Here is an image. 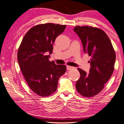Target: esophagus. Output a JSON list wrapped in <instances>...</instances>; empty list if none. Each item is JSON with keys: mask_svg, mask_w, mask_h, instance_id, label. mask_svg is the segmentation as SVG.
I'll return each instance as SVG.
<instances>
[{"mask_svg": "<svg viewBox=\"0 0 124 124\" xmlns=\"http://www.w3.org/2000/svg\"><path fill=\"white\" fill-rule=\"evenodd\" d=\"M66 68H67V69H68V70H71V69H73L74 67H73V66H68V65H67V66H66Z\"/></svg>", "mask_w": 124, "mask_h": 124, "instance_id": "obj_1", "label": "esophagus"}]
</instances>
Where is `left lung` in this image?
<instances>
[{"label":"left lung","instance_id":"8db88e82","mask_svg":"<svg viewBox=\"0 0 124 124\" xmlns=\"http://www.w3.org/2000/svg\"><path fill=\"white\" fill-rule=\"evenodd\" d=\"M73 30L82 41L84 52L91 56L90 73L78 68L80 77L76 83V90L85 97H93L104 89L112 75L116 52L108 35L100 28L78 25Z\"/></svg>","mask_w":124,"mask_h":124}]
</instances>
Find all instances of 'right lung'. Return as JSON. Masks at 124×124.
Listing matches in <instances>:
<instances>
[{
	"label": "right lung",
	"instance_id": "right-lung-1",
	"mask_svg": "<svg viewBox=\"0 0 124 124\" xmlns=\"http://www.w3.org/2000/svg\"><path fill=\"white\" fill-rule=\"evenodd\" d=\"M66 25L46 23L33 27L27 31L17 52L21 71L30 89L41 97H47L57 89L58 79L65 73L64 65L49 61L53 44L63 32Z\"/></svg>",
	"mask_w": 124,
	"mask_h": 124
}]
</instances>
